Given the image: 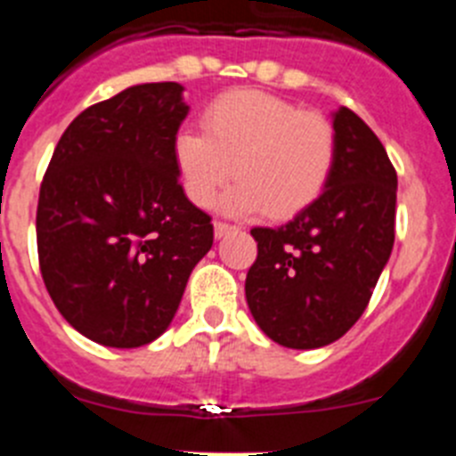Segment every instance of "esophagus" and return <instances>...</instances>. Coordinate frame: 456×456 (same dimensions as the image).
I'll list each match as a JSON object with an SVG mask.
<instances>
[{"label": "esophagus", "mask_w": 456, "mask_h": 456, "mask_svg": "<svg viewBox=\"0 0 456 456\" xmlns=\"http://www.w3.org/2000/svg\"><path fill=\"white\" fill-rule=\"evenodd\" d=\"M235 231V225L225 224V221H215V237L216 240H221L224 235H228V232Z\"/></svg>", "instance_id": "1"}]
</instances>
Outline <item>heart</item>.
I'll list each match as a JSON object with an SVG mask.
<instances>
[{
  "label": "heart",
  "mask_w": 456,
  "mask_h": 456,
  "mask_svg": "<svg viewBox=\"0 0 456 456\" xmlns=\"http://www.w3.org/2000/svg\"><path fill=\"white\" fill-rule=\"evenodd\" d=\"M200 127L173 139V164L193 205L209 208L235 173L224 199L235 215L267 212L289 219L320 199L336 164V132L317 111L256 88L224 93L205 107Z\"/></svg>",
  "instance_id": "1"
}]
</instances>
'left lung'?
<instances>
[{"mask_svg": "<svg viewBox=\"0 0 456 456\" xmlns=\"http://www.w3.org/2000/svg\"><path fill=\"white\" fill-rule=\"evenodd\" d=\"M336 164L315 203L278 228H253L247 304L289 349L331 345L368 308L395 241L397 173L352 109L333 111Z\"/></svg>", "mask_w": 456, "mask_h": 456, "instance_id": "8db88e82", "label": "left lung"}]
</instances>
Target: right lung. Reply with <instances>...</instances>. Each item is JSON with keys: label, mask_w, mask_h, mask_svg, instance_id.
<instances>
[{"label": "right lung", "mask_w": 456, "mask_h": 456, "mask_svg": "<svg viewBox=\"0 0 456 456\" xmlns=\"http://www.w3.org/2000/svg\"><path fill=\"white\" fill-rule=\"evenodd\" d=\"M178 82L136 84L84 109L40 184V273L68 324L104 347L157 340L212 224L184 196L173 139L189 104Z\"/></svg>", "instance_id": "obj_1"}]
</instances>
